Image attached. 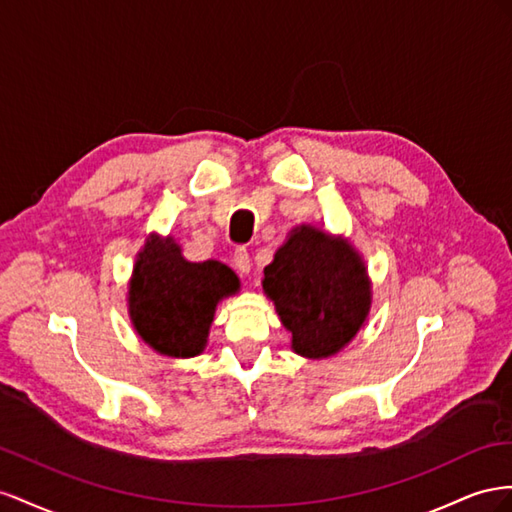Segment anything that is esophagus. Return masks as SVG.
I'll return each mask as SVG.
<instances>
[{"label":"esophagus","mask_w":512,"mask_h":512,"mask_svg":"<svg viewBox=\"0 0 512 512\" xmlns=\"http://www.w3.org/2000/svg\"><path fill=\"white\" fill-rule=\"evenodd\" d=\"M233 264H236V268L242 272V274H248L253 268V261H251V253L246 251V248H238L236 253H233Z\"/></svg>","instance_id":"34e87169"}]
</instances>
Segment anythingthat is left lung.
<instances>
[{
  "label": "left lung",
  "mask_w": 512,
  "mask_h": 512,
  "mask_svg": "<svg viewBox=\"0 0 512 512\" xmlns=\"http://www.w3.org/2000/svg\"><path fill=\"white\" fill-rule=\"evenodd\" d=\"M291 347L306 358L337 354L364 324L371 306L367 268L345 240L302 225L264 268Z\"/></svg>",
  "instance_id": "8db88e82"
}]
</instances>
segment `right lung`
Returning a JSON list of instances; mask_svg holds the SVG:
<instances>
[{
    "mask_svg": "<svg viewBox=\"0 0 512 512\" xmlns=\"http://www.w3.org/2000/svg\"><path fill=\"white\" fill-rule=\"evenodd\" d=\"M236 272L221 261H186L171 238L143 246L130 281V319L158 354L197 356L208 341L214 309L236 294Z\"/></svg>",
    "mask_w": 512,
    "mask_h": 512,
    "instance_id": "1",
    "label": "right lung"
}]
</instances>
